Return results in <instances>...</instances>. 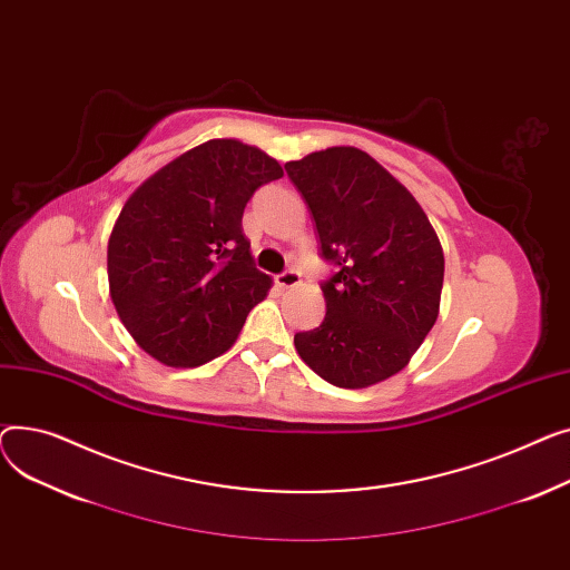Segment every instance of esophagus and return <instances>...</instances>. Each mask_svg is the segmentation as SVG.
I'll list each match as a JSON object with an SVG mask.
<instances>
[{"label":"esophagus","instance_id":"obj_1","mask_svg":"<svg viewBox=\"0 0 570 570\" xmlns=\"http://www.w3.org/2000/svg\"><path fill=\"white\" fill-rule=\"evenodd\" d=\"M298 283H301V274H298L296 269H287V272H283V274L276 276V285L283 287V289L294 287V285H298Z\"/></svg>","mask_w":570,"mask_h":570}]
</instances>
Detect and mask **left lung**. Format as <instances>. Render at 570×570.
Segmentation results:
<instances>
[{"instance_id":"8db88e82","label":"left lung","mask_w":570,"mask_h":570,"mask_svg":"<svg viewBox=\"0 0 570 570\" xmlns=\"http://www.w3.org/2000/svg\"><path fill=\"white\" fill-rule=\"evenodd\" d=\"M306 199L320 255L326 315L298 331V356L333 386L363 389L403 371L438 322L444 253L412 193L354 147L285 165Z\"/></svg>"}]
</instances>
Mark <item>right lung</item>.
Returning <instances> with one entry per match:
<instances>
[{"instance_id":"obj_1","label":"right lung","mask_w":570,"mask_h":570,"mask_svg":"<svg viewBox=\"0 0 570 570\" xmlns=\"http://www.w3.org/2000/svg\"><path fill=\"white\" fill-rule=\"evenodd\" d=\"M283 177L272 156L209 140L147 179L108 244L110 296L136 343L165 365H203L237 341L272 278L253 264L242 216Z\"/></svg>"}]
</instances>
